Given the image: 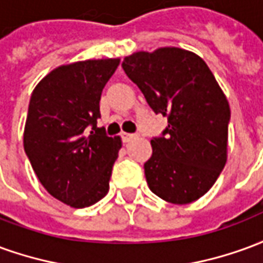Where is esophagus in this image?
<instances>
[{
    "mask_svg": "<svg viewBox=\"0 0 263 263\" xmlns=\"http://www.w3.org/2000/svg\"><path fill=\"white\" fill-rule=\"evenodd\" d=\"M137 135L135 134H122V141L124 142H131L132 139H135Z\"/></svg>",
    "mask_w": 263,
    "mask_h": 263,
    "instance_id": "obj_1",
    "label": "esophagus"
}]
</instances>
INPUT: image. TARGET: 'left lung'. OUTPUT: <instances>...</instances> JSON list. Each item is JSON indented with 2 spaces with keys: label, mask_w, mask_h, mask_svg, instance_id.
Returning a JSON list of instances; mask_svg holds the SVG:
<instances>
[{
  "label": "left lung",
  "mask_w": 263,
  "mask_h": 263,
  "mask_svg": "<svg viewBox=\"0 0 263 263\" xmlns=\"http://www.w3.org/2000/svg\"><path fill=\"white\" fill-rule=\"evenodd\" d=\"M122 67L149 107L167 117L166 138L151 141L152 156L143 165L149 189L167 203H193L213 187L226 166V94L205 62L186 49L135 52Z\"/></svg>",
  "instance_id": "8db88e82"
}]
</instances>
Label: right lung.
<instances>
[{"label":"right lung","mask_w":263,"mask_h":263,"mask_svg":"<svg viewBox=\"0 0 263 263\" xmlns=\"http://www.w3.org/2000/svg\"><path fill=\"white\" fill-rule=\"evenodd\" d=\"M118 65L120 58L62 65L32 91L24 148L46 192L73 209L108 193L122 141L97 128V118L103 88Z\"/></svg>","instance_id":"add662e5"}]
</instances>
